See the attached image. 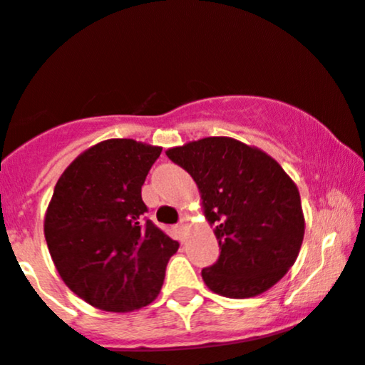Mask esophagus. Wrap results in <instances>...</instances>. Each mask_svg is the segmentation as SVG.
Here are the masks:
<instances>
[{"instance_id":"obj_1","label":"esophagus","mask_w":365,"mask_h":365,"mask_svg":"<svg viewBox=\"0 0 365 365\" xmlns=\"http://www.w3.org/2000/svg\"><path fill=\"white\" fill-rule=\"evenodd\" d=\"M186 224H187V219H186V217H182V219H181V222H179V231H184V227H186Z\"/></svg>"}]
</instances>
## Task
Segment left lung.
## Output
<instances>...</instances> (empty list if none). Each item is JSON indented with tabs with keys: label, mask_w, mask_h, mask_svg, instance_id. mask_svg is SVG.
Segmentation results:
<instances>
[{
	"label": "left lung",
	"mask_w": 365,
	"mask_h": 365,
	"mask_svg": "<svg viewBox=\"0 0 365 365\" xmlns=\"http://www.w3.org/2000/svg\"><path fill=\"white\" fill-rule=\"evenodd\" d=\"M165 153L195 179L205 219L215 227L219 260L202 271L208 289L252 298L272 288L304 241V210L293 179L265 151L226 136Z\"/></svg>",
	"instance_id": "obj_1"
}]
</instances>
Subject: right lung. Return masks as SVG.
I'll list each match as a JSON object with an SVG mask.
<instances>
[{
	"label": "right lung",
	"instance_id": "obj_1",
	"mask_svg": "<svg viewBox=\"0 0 365 365\" xmlns=\"http://www.w3.org/2000/svg\"><path fill=\"white\" fill-rule=\"evenodd\" d=\"M160 146L106 139L60 175L44 215V237L65 284L106 312H133L160 293L179 243L145 220L141 186Z\"/></svg>",
	"mask_w": 365,
	"mask_h": 365
}]
</instances>
